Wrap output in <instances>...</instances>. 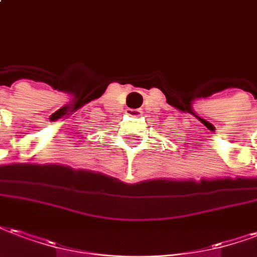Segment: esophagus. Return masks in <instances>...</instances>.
<instances>
[{
	"instance_id": "obj_1",
	"label": "esophagus",
	"mask_w": 257,
	"mask_h": 257,
	"mask_svg": "<svg viewBox=\"0 0 257 257\" xmlns=\"http://www.w3.org/2000/svg\"><path fill=\"white\" fill-rule=\"evenodd\" d=\"M126 113L128 116H141L142 110L141 109H126Z\"/></svg>"
}]
</instances>
